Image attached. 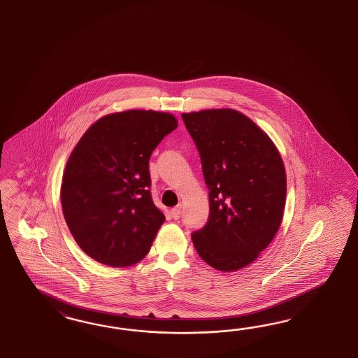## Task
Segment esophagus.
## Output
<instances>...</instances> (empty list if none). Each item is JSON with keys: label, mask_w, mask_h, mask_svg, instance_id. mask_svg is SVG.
Segmentation results:
<instances>
[{"label": "esophagus", "mask_w": 358, "mask_h": 358, "mask_svg": "<svg viewBox=\"0 0 358 358\" xmlns=\"http://www.w3.org/2000/svg\"><path fill=\"white\" fill-rule=\"evenodd\" d=\"M171 215H172V217L176 219V220H177V219H180V217H181V206L174 207V208H172V210H171Z\"/></svg>", "instance_id": "1"}]
</instances>
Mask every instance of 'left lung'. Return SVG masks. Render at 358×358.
Wrapping results in <instances>:
<instances>
[{"label":"left lung","instance_id":"1","mask_svg":"<svg viewBox=\"0 0 358 358\" xmlns=\"http://www.w3.org/2000/svg\"><path fill=\"white\" fill-rule=\"evenodd\" d=\"M208 186L206 226L192 240L219 271L252 264L275 236L286 202V172L271 138L234 108L182 114Z\"/></svg>","mask_w":358,"mask_h":358}]
</instances>
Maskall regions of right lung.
Wrapping results in <instances>:
<instances>
[{"label":"right lung","instance_id":"obj_1","mask_svg":"<svg viewBox=\"0 0 358 358\" xmlns=\"http://www.w3.org/2000/svg\"><path fill=\"white\" fill-rule=\"evenodd\" d=\"M169 113L126 110L94 122L65 165L62 207L78 247L115 268L143 260L165 220L152 201L148 162L177 129Z\"/></svg>","mask_w":358,"mask_h":358}]
</instances>
